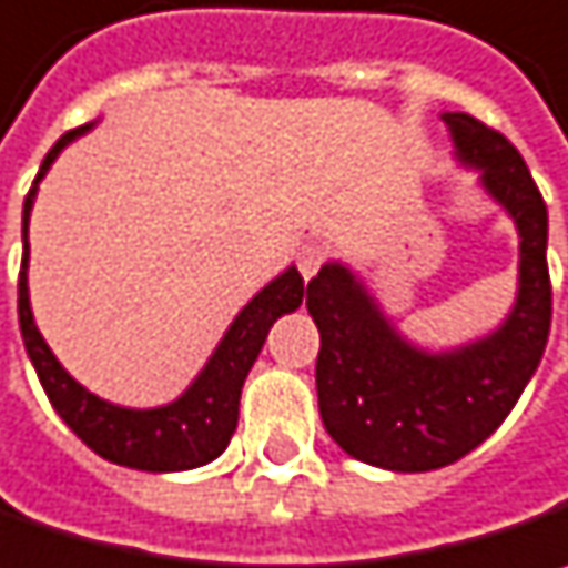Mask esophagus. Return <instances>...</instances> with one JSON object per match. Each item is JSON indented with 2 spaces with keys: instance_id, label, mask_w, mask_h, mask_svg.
<instances>
[{
  "instance_id": "1",
  "label": "esophagus",
  "mask_w": 568,
  "mask_h": 568,
  "mask_svg": "<svg viewBox=\"0 0 568 568\" xmlns=\"http://www.w3.org/2000/svg\"><path fill=\"white\" fill-rule=\"evenodd\" d=\"M323 258H326V252L316 245V242H306L303 248H300V255H297V268H300V277L303 281H310L316 271H320V265H323Z\"/></svg>"
}]
</instances>
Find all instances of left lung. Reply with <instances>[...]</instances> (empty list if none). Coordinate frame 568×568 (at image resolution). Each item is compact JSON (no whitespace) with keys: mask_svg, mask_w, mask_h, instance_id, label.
<instances>
[{"mask_svg":"<svg viewBox=\"0 0 568 568\" xmlns=\"http://www.w3.org/2000/svg\"><path fill=\"white\" fill-rule=\"evenodd\" d=\"M454 159L518 233V291L496 328L425 348L403 335L352 265L328 258L306 287L320 328L316 393L328 438L393 473L440 469L496 432L534 377L554 316L547 204L521 153L464 111H444Z\"/></svg>","mask_w":568,"mask_h":568,"instance_id":"8db88e82","label":"left lung"}]
</instances>
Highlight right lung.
Here are the masks:
<instances>
[{
	"instance_id": "obj_1",
	"label": "right lung",
	"mask_w": 568,
	"mask_h": 568,
	"mask_svg": "<svg viewBox=\"0 0 568 568\" xmlns=\"http://www.w3.org/2000/svg\"><path fill=\"white\" fill-rule=\"evenodd\" d=\"M95 124L99 121L70 130L53 143V150L41 162V172L24 197V211H21L24 252H21V274H18V323H21L24 352L38 371V381H41L50 406L99 457L118 464V467L146 469V473L197 469L226 450V444L236 432V422H240L242 383L262 352L271 326L284 313H294L303 303V277H300L297 265H287L277 277H271L268 284L236 313V320L216 342L207 364L197 371L194 381L187 383L185 393H179L172 403H162L153 409H130V406L108 403L92 389H85L57 361L50 345L43 342L41 328L34 323L31 291H28V262H31L28 223H31L34 201H38V185L50 172V165L72 140L85 136Z\"/></svg>"
}]
</instances>
